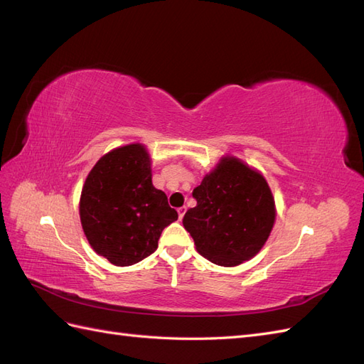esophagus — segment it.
Wrapping results in <instances>:
<instances>
[{
	"label": "esophagus",
	"instance_id": "esophagus-1",
	"mask_svg": "<svg viewBox=\"0 0 364 364\" xmlns=\"http://www.w3.org/2000/svg\"><path fill=\"white\" fill-rule=\"evenodd\" d=\"M178 213H179V218L182 220V218H183V215H185V213H186V208H185V206L179 208V209H178Z\"/></svg>",
	"mask_w": 364,
	"mask_h": 364
}]
</instances>
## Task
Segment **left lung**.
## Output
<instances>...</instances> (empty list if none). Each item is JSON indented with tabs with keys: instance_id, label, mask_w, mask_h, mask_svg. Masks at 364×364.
Segmentation results:
<instances>
[{
	"instance_id": "left-lung-1",
	"label": "left lung",
	"mask_w": 364,
	"mask_h": 364,
	"mask_svg": "<svg viewBox=\"0 0 364 364\" xmlns=\"http://www.w3.org/2000/svg\"><path fill=\"white\" fill-rule=\"evenodd\" d=\"M183 217L197 252L217 266L234 267L253 258L272 232L277 206L264 176L235 156H222L205 174Z\"/></svg>"
}]
</instances>
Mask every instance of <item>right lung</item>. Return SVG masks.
Here are the masks:
<instances>
[{"mask_svg":"<svg viewBox=\"0 0 364 364\" xmlns=\"http://www.w3.org/2000/svg\"><path fill=\"white\" fill-rule=\"evenodd\" d=\"M79 213L91 247L118 267L155 252L164 228L178 220L167 196L151 183V159L139 142L97 161L82 188Z\"/></svg>","mask_w":364,"mask_h":364,"instance_id":"1","label":"right lung"}]
</instances>
